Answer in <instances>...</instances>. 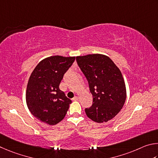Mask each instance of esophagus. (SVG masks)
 <instances>
[{"label":"esophagus","instance_id":"1","mask_svg":"<svg viewBox=\"0 0 158 158\" xmlns=\"http://www.w3.org/2000/svg\"><path fill=\"white\" fill-rule=\"evenodd\" d=\"M77 99H78V97H77V96H74V97L73 98H72V100H73V101H77Z\"/></svg>","mask_w":158,"mask_h":158}]
</instances>
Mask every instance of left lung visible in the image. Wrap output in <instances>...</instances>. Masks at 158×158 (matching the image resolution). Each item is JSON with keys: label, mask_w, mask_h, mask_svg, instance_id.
I'll return each instance as SVG.
<instances>
[{"label": "left lung", "mask_w": 158, "mask_h": 158, "mask_svg": "<svg viewBox=\"0 0 158 158\" xmlns=\"http://www.w3.org/2000/svg\"><path fill=\"white\" fill-rule=\"evenodd\" d=\"M76 61L86 77L93 97L92 106L85 109V113L95 122H107L125 103L126 89L121 72L110 57L103 55L78 56Z\"/></svg>", "instance_id": "left-lung-1"}]
</instances>
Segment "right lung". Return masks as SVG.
Listing matches in <instances>:
<instances>
[{
    "label": "right lung",
    "mask_w": 158,
    "mask_h": 158,
    "mask_svg": "<svg viewBox=\"0 0 158 158\" xmlns=\"http://www.w3.org/2000/svg\"><path fill=\"white\" fill-rule=\"evenodd\" d=\"M75 58L59 55L47 57L30 75L26 96L27 107L35 117L48 125L62 121L71 103L59 86Z\"/></svg>",
    "instance_id": "obj_1"
}]
</instances>
